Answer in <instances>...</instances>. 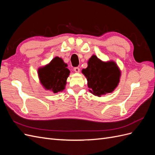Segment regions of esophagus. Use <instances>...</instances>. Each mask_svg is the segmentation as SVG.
<instances>
[{
  "label": "esophagus",
  "instance_id": "esophagus-1",
  "mask_svg": "<svg viewBox=\"0 0 155 155\" xmlns=\"http://www.w3.org/2000/svg\"><path fill=\"white\" fill-rule=\"evenodd\" d=\"M74 70L75 72L79 73V72H80V68H79V67H75V68H74Z\"/></svg>",
  "mask_w": 155,
  "mask_h": 155
}]
</instances>
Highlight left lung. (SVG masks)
Instances as JSON below:
<instances>
[{
	"label": "left lung",
	"instance_id": "8db88e82",
	"mask_svg": "<svg viewBox=\"0 0 155 155\" xmlns=\"http://www.w3.org/2000/svg\"><path fill=\"white\" fill-rule=\"evenodd\" d=\"M88 83L89 91L100 97L113 92L118 86L120 70L114 61L104 62L93 55L88 61V67L82 70Z\"/></svg>",
	"mask_w": 155,
	"mask_h": 155
}]
</instances>
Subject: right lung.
<instances>
[{
    "label": "right lung",
    "mask_w": 155,
    "mask_h": 155,
    "mask_svg": "<svg viewBox=\"0 0 155 155\" xmlns=\"http://www.w3.org/2000/svg\"><path fill=\"white\" fill-rule=\"evenodd\" d=\"M61 58L55 57L45 67L39 68L38 75L43 86L54 93L64 89L70 70Z\"/></svg>",
    "instance_id": "obj_1"
}]
</instances>
